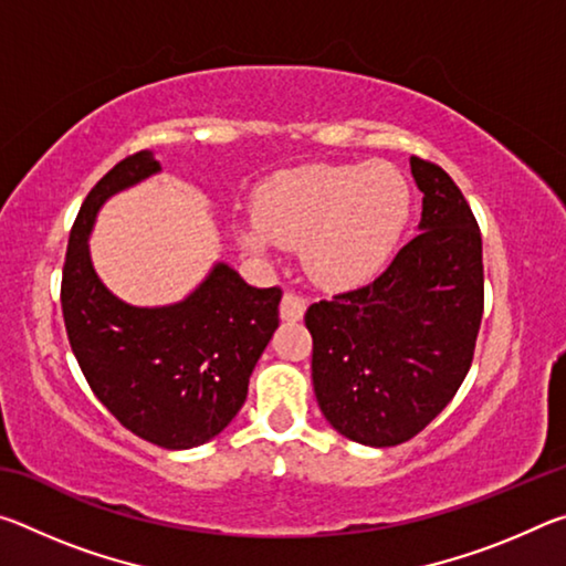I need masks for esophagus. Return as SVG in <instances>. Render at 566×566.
<instances>
[{
  "label": "esophagus",
  "instance_id": "obj_1",
  "mask_svg": "<svg viewBox=\"0 0 566 566\" xmlns=\"http://www.w3.org/2000/svg\"><path fill=\"white\" fill-rule=\"evenodd\" d=\"M304 310H306V302L302 300V296H296V294H292V292H284L282 304H280L282 319H286V322L302 319V317H304Z\"/></svg>",
  "mask_w": 566,
  "mask_h": 566
}]
</instances>
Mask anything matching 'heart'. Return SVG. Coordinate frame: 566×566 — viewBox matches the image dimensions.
Segmentation results:
<instances>
[{
  "mask_svg": "<svg viewBox=\"0 0 566 566\" xmlns=\"http://www.w3.org/2000/svg\"><path fill=\"white\" fill-rule=\"evenodd\" d=\"M401 171L375 165H312L284 171L256 199V224L242 242L254 254L272 244L300 247L304 270L327 286H349L375 274L409 219Z\"/></svg>",
  "mask_w": 566,
  "mask_h": 566,
  "instance_id": "1",
  "label": "heart"
}]
</instances>
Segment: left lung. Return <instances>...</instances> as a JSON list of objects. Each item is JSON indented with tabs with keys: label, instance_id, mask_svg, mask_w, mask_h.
<instances>
[{
	"label": "left lung",
	"instance_id": "obj_1",
	"mask_svg": "<svg viewBox=\"0 0 566 566\" xmlns=\"http://www.w3.org/2000/svg\"><path fill=\"white\" fill-rule=\"evenodd\" d=\"M419 234L375 282L312 304V381L322 415L352 442L417 437L472 367L484 312L482 234L454 179L411 157Z\"/></svg>",
	"mask_w": 566,
	"mask_h": 566
}]
</instances>
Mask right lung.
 <instances>
[{
	"instance_id": "1",
	"label": "right lung",
	"mask_w": 566,
	"mask_h": 566,
	"mask_svg": "<svg viewBox=\"0 0 566 566\" xmlns=\"http://www.w3.org/2000/svg\"><path fill=\"white\" fill-rule=\"evenodd\" d=\"M151 151L114 165L74 219L62 270V314L82 375L122 427L165 449L214 439L247 399L249 377L280 327V286H249L219 262L187 300L132 306L94 272L90 232L117 191L157 175Z\"/></svg>"
}]
</instances>
